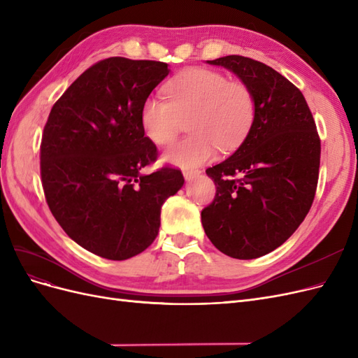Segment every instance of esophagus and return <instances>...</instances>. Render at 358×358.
<instances>
[{
    "mask_svg": "<svg viewBox=\"0 0 358 358\" xmlns=\"http://www.w3.org/2000/svg\"><path fill=\"white\" fill-rule=\"evenodd\" d=\"M199 175H200V170H183V178H185L187 180H192Z\"/></svg>",
    "mask_w": 358,
    "mask_h": 358,
    "instance_id": "obj_1",
    "label": "esophagus"
}]
</instances>
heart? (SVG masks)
<instances>
[{
    "label": "heart",
    "mask_w": 358,
    "mask_h": 358,
    "mask_svg": "<svg viewBox=\"0 0 358 358\" xmlns=\"http://www.w3.org/2000/svg\"><path fill=\"white\" fill-rule=\"evenodd\" d=\"M169 101L149 96L140 112V122L150 142L167 146L188 121L192 134L173 146L166 162L194 169L215 157L216 149L239 146L252 125L255 101L242 82H229L220 71L191 69L167 85Z\"/></svg>",
    "instance_id": "1"
}]
</instances>
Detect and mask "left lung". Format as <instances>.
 I'll use <instances>...</instances> for the list:
<instances>
[{
    "label": "left lung",
    "mask_w": 358,
    "mask_h": 358,
    "mask_svg": "<svg viewBox=\"0 0 358 358\" xmlns=\"http://www.w3.org/2000/svg\"><path fill=\"white\" fill-rule=\"evenodd\" d=\"M208 64L230 70L251 90L255 115L236 152L206 170L216 196L201 224L222 254L252 259L275 251L306 218L318 183L320 137L305 96L272 67L239 55Z\"/></svg>",
    "instance_id": "8db88e82"
}]
</instances>
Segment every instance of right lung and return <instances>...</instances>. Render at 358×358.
Returning <instances> with one entry per match:
<instances>
[{
	"label": "right lung",
	"mask_w": 358,
	"mask_h": 358,
	"mask_svg": "<svg viewBox=\"0 0 358 358\" xmlns=\"http://www.w3.org/2000/svg\"><path fill=\"white\" fill-rule=\"evenodd\" d=\"M170 73L166 62L107 58L76 79L53 104L40 148L46 201L69 237L95 255L131 258L155 241L161 206L183 187L162 167L140 112Z\"/></svg>",
	"instance_id": "1"
}]
</instances>
